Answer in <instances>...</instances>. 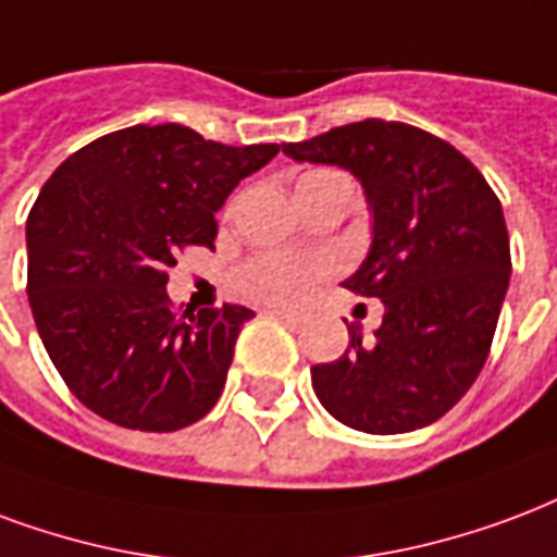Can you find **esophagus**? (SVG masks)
Here are the masks:
<instances>
[{
  "label": "esophagus",
  "instance_id": "obj_1",
  "mask_svg": "<svg viewBox=\"0 0 557 557\" xmlns=\"http://www.w3.org/2000/svg\"><path fill=\"white\" fill-rule=\"evenodd\" d=\"M268 315H271V319H280L283 324H289V327H300V321H304L298 312H289V310H268Z\"/></svg>",
  "mask_w": 557,
  "mask_h": 557
}]
</instances>
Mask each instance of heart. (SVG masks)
I'll return each instance as SVG.
<instances>
[{
    "mask_svg": "<svg viewBox=\"0 0 557 557\" xmlns=\"http://www.w3.org/2000/svg\"><path fill=\"white\" fill-rule=\"evenodd\" d=\"M333 176V171H310L298 180V185L319 183ZM336 259L331 253H315V257H300V253H259L247 259L245 265L236 268L233 286L245 298L262 300V304H292L298 300L312 283L324 274H331Z\"/></svg>",
    "mask_w": 557,
    "mask_h": 557,
    "instance_id": "b5f03b06",
    "label": "heart"
}]
</instances>
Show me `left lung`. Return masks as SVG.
I'll list each match as a JSON object with an SVG mask.
<instances>
[{"label":"left lung","instance_id":"left-lung-1","mask_svg":"<svg viewBox=\"0 0 557 557\" xmlns=\"http://www.w3.org/2000/svg\"><path fill=\"white\" fill-rule=\"evenodd\" d=\"M295 162L339 164L372 209V247L342 286L383 300L374 339L312 366L342 425L407 434L446 416L484 369L510 280L502 203L463 152L410 123L360 121L283 144Z\"/></svg>","mask_w":557,"mask_h":557}]
</instances>
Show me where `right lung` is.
Returning <instances> with one entry per match:
<instances>
[{
	"label": "right lung",
	"mask_w": 557,
	"mask_h": 557,
	"mask_svg": "<svg viewBox=\"0 0 557 557\" xmlns=\"http://www.w3.org/2000/svg\"><path fill=\"white\" fill-rule=\"evenodd\" d=\"M280 144L206 141L180 123L102 135L59 164L26 221L28 304L82 405L132 431H180L224 389L253 310H174L168 268L215 250V212Z\"/></svg>",
	"instance_id": "add662e5"
}]
</instances>
